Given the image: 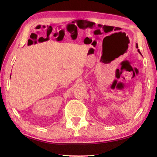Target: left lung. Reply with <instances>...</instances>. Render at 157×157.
Here are the masks:
<instances>
[{"label":"left lung","mask_w":157,"mask_h":157,"mask_svg":"<svg viewBox=\"0 0 157 157\" xmlns=\"http://www.w3.org/2000/svg\"><path fill=\"white\" fill-rule=\"evenodd\" d=\"M136 48H138V44H136ZM138 52H139V53H140V54H141V52H140V51H139V49L138 50ZM141 55H142V54H141Z\"/></svg>","instance_id":"obj_1"}]
</instances>
